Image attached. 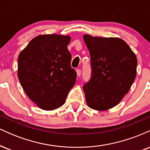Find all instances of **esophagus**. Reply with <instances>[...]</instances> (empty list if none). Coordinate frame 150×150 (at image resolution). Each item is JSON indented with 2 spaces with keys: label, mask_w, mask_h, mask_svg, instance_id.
Segmentation results:
<instances>
[{
  "label": "esophagus",
  "mask_w": 150,
  "mask_h": 150,
  "mask_svg": "<svg viewBox=\"0 0 150 150\" xmlns=\"http://www.w3.org/2000/svg\"><path fill=\"white\" fill-rule=\"evenodd\" d=\"M76 73H77V77H80L81 75V70L80 69H77L76 70Z\"/></svg>",
  "instance_id": "34e87169"
}]
</instances>
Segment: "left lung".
<instances>
[{"instance_id":"8db88e82","label":"left lung","mask_w":150,"mask_h":150,"mask_svg":"<svg viewBox=\"0 0 150 150\" xmlns=\"http://www.w3.org/2000/svg\"><path fill=\"white\" fill-rule=\"evenodd\" d=\"M89 51L92 77L83 86L87 106L97 111L116 106L128 92L137 60L127 43L117 37L83 36Z\"/></svg>"}]
</instances>
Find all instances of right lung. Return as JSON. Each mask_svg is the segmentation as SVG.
<instances>
[{"instance_id":"1","label":"right lung","mask_w":150,"mask_h":150,"mask_svg":"<svg viewBox=\"0 0 150 150\" xmlns=\"http://www.w3.org/2000/svg\"><path fill=\"white\" fill-rule=\"evenodd\" d=\"M70 36L42 34L30 41L18 56V76L28 97L46 111L63 106L76 82L68 49Z\"/></svg>"}]
</instances>
